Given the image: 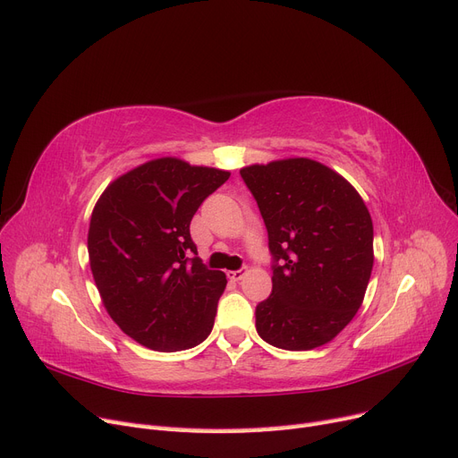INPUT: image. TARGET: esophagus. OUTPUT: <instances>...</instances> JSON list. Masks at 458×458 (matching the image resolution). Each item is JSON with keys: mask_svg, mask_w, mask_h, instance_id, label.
<instances>
[{"mask_svg": "<svg viewBox=\"0 0 458 458\" xmlns=\"http://www.w3.org/2000/svg\"><path fill=\"white\" fill-rule=\"evenodd\" d=\"M244 269H237V271H227V276H229V279L231 281H241L242 279V276H244Z\"/></svg>", "mask_w": 458, "mask_h": 458, "instance_id": "obj_1", "label": "esophagus"}]
</instances>
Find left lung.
Segmentation results:
<instances>
[{
    "label": "left lung",
    "mask_w": 458,
    "mask_h": 458,
    "mask_svg": "<svg viewBox=\"0 0 458 458\" xmlns=\"http://www.w3.org/2000/svg\"><path fill=\"white\" fill-rule=\"evenodd\" d=\"M241 177L267 229L273 288L256 330L275 348L330 342L361 308L372 271V219L342 175L310 158L248 165Z\"/></svg>",
    "instance_id": "obj_1"
}]
</instances>
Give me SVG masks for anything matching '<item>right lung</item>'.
I'll return each mask as SVG.
<instances>
[{
  "label": "right lung",
  "mask_w": 458,
  "mask_h": 458,
  "mask_svg": "<svg viewBox=\"0 0 458 458\" xmlns=\"http://www.w3.org/2000/svg\"><path fill=\"white\" fill-rule=\"evenodd\" d=\"M229 175L158 158L118 177L95 204L88 234L95 284L113 321L145 348L182 352L212 332L227 279L204 266L189 227Z\"/></svg>",
  "instance_id": "right-lung-1"
}]
</instances>
